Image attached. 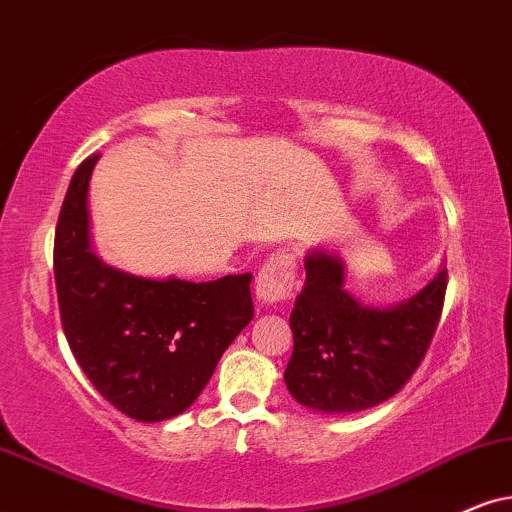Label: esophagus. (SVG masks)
<instances>
[{
    "label": "esophagus",
    "mask_w": 512,
    "mask_h": 512,
    "mask_svg": "<svg viewBox=\"0 0 512 512\" xmlns=\"http://www.w3.org/2000/svg\"><path fill=\"white\" fill-rule=\"evenodd\" d=\"M295 257L288 252L271 255L260 269L255 281V293L262 304L286 302L295 288Z\"/></svg>",
    "instance_id": "obj_1"
}]
</instances>
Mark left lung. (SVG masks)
<instances>
[{
	"label": "left lung",
	"mask_w": 512,
	"mask_h": 512,
	"mask_svg": "<svg viewBox=\"0 0 512 512\" xmlns=\"http://www.w3.org/2000/svg\"><path fill=\"white\" fill-rule=\"evenodd\" d=\"M302 293L290 312L293 357L286 387L302 406L354 413L394 397L425 359L444 307L446 269L411 300L366 307L345 290V264L312 250Z\"/></svg>",
	"instance_id": "1"
}]
</instances>
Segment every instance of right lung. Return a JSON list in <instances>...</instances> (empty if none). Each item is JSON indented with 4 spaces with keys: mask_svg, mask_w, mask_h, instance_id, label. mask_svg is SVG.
<instances>
[{
    "mask_svg": "<svg viewBox=\"0 0 512 512\" xmlns=\"http://www.w3.org/2000/svg\"><path fill=\"white\" fill-rule=\"evenodd\" d=\"M99 155L70 179L56 224L54 276L63 333L99 394L141 423L186 411L224 349L248 326L252 274L208 283L127 274L96 255L87 193Z\"/></svg>",
    "mask_w": 512,
    "mask_h": 512,
    "instance_id": "add662e5",
    "label": "right lung"
}]
</instances>
